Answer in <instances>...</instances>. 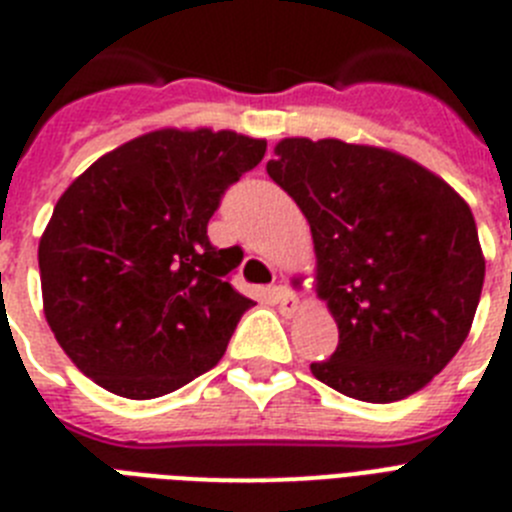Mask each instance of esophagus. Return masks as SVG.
Here are the masks:
<instances>
[{"instance_id":"obj_1","label":"esophagus","mask_w":512,"mask_h":512,"mask_svg":"<svg viewBox=\"0 0 512 512\" xmlns=\"http://www.w3.org/2000/svg\"><path fill=\"white\" fill-rule=\"evenodd\" d=\"M271 297L282 307L284 312H295L297 310V297L292 295V289L287 284H277V287H271Z\"/></svg>"}]
</instances>
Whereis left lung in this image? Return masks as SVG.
<instances>
[{
    "label": "left lung",
    "mask_w": 512,
    "mask_h": 512,
    "mask_svg": "<svg viewBox=\"0 0 512 512\" xmlns=\"http://www.w3.org/2000/svg\"><path fill=\"white\" fill-rule=\"evenodd\" d=\"M266 171L297 202L338 323L312 374L346 397L395 402L449 364L477 312L485 256L469 205L400 153L284 138Z\"/></svg>",
    "instance_id": "1"
}]
</instances>
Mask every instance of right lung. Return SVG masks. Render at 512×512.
Segmentation results:
<instances>
[{"mask_svg": "<svg viewBox=\"0 0 512 512\" xmlns=\"http://www.w3.org/2000/svg\"><path fill=\"white\" fill-rule=\"evenodd\" d=\"M266 140L156 130L94 161L61 194L38 248L45 320L89 379L128 400L179 390L223 359L253 300L238 246L207 223Z\"/></svg>", "mask_w": 512, "mask_h": 512, "instance_id": "add662e5", "label": "right lung"}]
</instances>
